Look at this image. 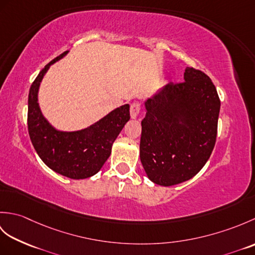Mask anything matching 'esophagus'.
<instances>
[{
	"label": "esophagus",
	"instance_id": "esophagus-1",
	"mask_svg": "<svg viewBox=\"0 0 255 255\" xmlns=\"http://www.w3.org/2000/svg\"><path fill=\"white\" fill-rule=\"evenodd\" d=\"M140 110H141V106H140L139 103H132L130 106V117L132 119H136L139 115Z\"/></svg>",
	"mask_w": 255,
	"mask_h": 255
}]
</instances>
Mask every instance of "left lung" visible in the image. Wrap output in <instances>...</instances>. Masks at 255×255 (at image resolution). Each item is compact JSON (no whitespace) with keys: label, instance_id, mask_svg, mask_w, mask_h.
Returning a JSON list of instances; mask_svg holds the SVG:
<instances>
[{"label":"left lung","instance_id":"obj_1","mask_svg":"<svg viewBox=\"0 0 255 255\" xmlns=\"http://www.w3.org/2000/svg\"><path fill=\"white\" fill-rule=\"evenodd\" d=\"M140 161L148 178L161 186L191 180L215 147L220 101L214 83L186 68L184 82L166 84L143 102Z\"/></svg>","mask_w":255,"mask_h":255}]
</instances>
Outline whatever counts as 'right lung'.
Here are the masks:
<instances>
[{"instance_id": "add662e5", "label": "right lung", "mask_w": 255, "mask_h": 255, "mask_svg": "<svg viewBox=\"0 0 255 255\" xmlns=\"http://www.w3.org/2000/svg\"><path fill=\"white\" fill-rule=\"evenodd\" d=\"M68 52L48 63L32 82L28 94L27 123L31 143L42 162L58 174L72 180H83L102 169L110 158L114 141L130 115L129 104H125L80 130L64 131L53 127L40 110L38 92L49 68Z\"/></svg>"}]
</instances>
